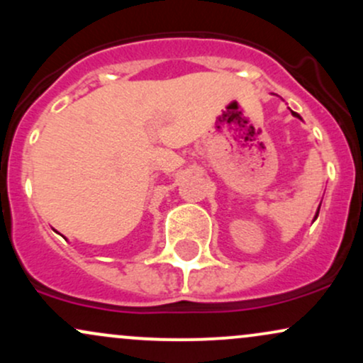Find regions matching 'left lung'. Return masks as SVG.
I'll list each match as a JSON object with an SVG mask.
<instances>
[{
  "label": "left lung",
  "mask_w": 363,
  "mask_h": 363,
  "mask_svg": "<svg viewBox=\"0 0 363 363\" xmlns=\"http://www.w3.org/2000/svg\"><path fill=\"white\" fill-rule=\"evenodd\" d=\"M291 114H294V116H297V118H301V116H298V114H295V112H291ZM318 215H319V211H318V213H315V218H318Z\"/></svg>",
  "instance_id": "8db88e82"
}]
</instances>
